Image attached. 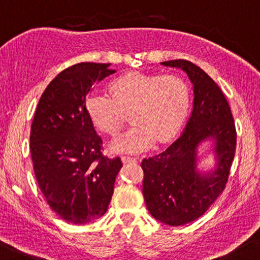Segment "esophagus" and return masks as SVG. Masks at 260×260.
<instances>
[{
	"label": "esophagus",
	"instance_id": "esophagus-1",
	"mask_svg": "<svg viewBox=\"0 0 260 260\" xmlns=\"http://www.w3.org/2000/svg\"><path fill=\"white\" fill-rule=\"evenodd\" d=\"M122 162H125V164H127V162H136L138 161V159L136 157H131V156H126V155H124V156L121 157Z\"/></svg>",
	"mask_w": 260,
	"mask_h": 260
}]
</instances>
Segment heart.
<instances>
[{
	"mask_svg": "<svg viewBox=\"0 0 260 260\" xmlns=\"http://www.w3.org/2000/svg\"><path fill=\"white\" fill-rule=\"evenodd\" d=\"M110 93L92 91L85 108L92 124L116 136L131 115L133 127L112 143L116 151L139 152L155 141L167 143L183 126L189 111L186 82L175 75L129 72L110 82Z\"/></svg>",
	"mask_w": 260,
	"mask_h": 260,
	"instance_id": "obj_1",
	"label": "heart"
}]
</instances>
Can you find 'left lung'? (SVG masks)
<instances>
[{"instance_id":"1","label":"left lung","mask_w":260,"mask_h":260,"mask_svg":"<svg viewBox=\"0 0 260 260\" xmlns=\"http://www.w3.org/2000/svg\"><path fill=\"white\" fill-rule=\"evenodd\" d=\"M188 74L194 104L185 130L165 151L144 159L143 194L152 216L171 226L203 215L224 191L235 155L237 130L229 104L213 79L186 60L161 62ZM207 138L216 143L217 168L203 176L196 170V150Z\"/></svg>"}]
</instances>
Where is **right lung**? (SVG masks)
<instances>
[{
	"mask_svg": "<svg viewBox=\"0 0 260 260\" xmlns=\"http://www.w3.org/2000/svg\"><path fill=\"white\" fill-rule=\"evenodd\" d=\"M114 72L109 63L68 68L45 89L35 111L30 151L37 184L69 223L86 224L106 213L122 167L119 156L103 155V139L85 108L93 85Z\"/></svg>",
	"mask_w": 260,
	"mask_h": 260,
	"instance_id": "right-lung-1",
	"label": "right lung"
}]
</instances>
